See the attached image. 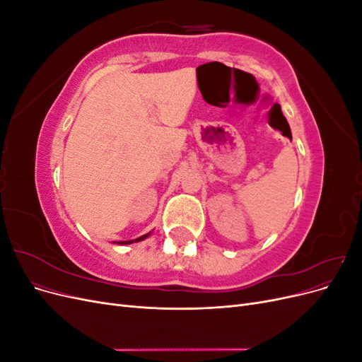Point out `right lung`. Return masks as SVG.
<instances>
[{"instance_id":"right-lung-1","label":"right lung","mask_w":362,"mask_h":362,"mask_svg":"<svg viewBox=\"0 0 362 362\" xmlns=\"http://www.w3.org/2000/svg\"><path fill=\"white\" fill-rule=\"evenodd\" d=\"M148 235H149V234L141 235V237H139V238H136V240H128V242H119V245H129V243H134V242H140V240H145Z\"/></svg>"}]
</instances>
